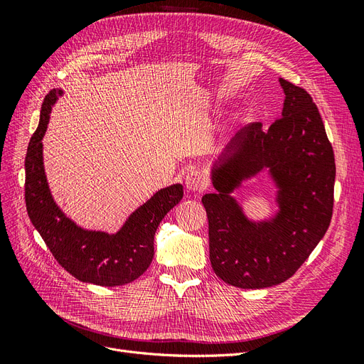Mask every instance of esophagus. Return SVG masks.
<instances>
[{
    "label": "esophagus",
    "instance_id": "1",
    "mask_svg": "<svg viewBox=\"0 0 364 364\" xmlns=\"http://www.w3.org/2000/svg\"><path fill=\"white\" fill-rule=\"evenodd\" d=\"M206 176L202 171L193 170L185 176V186L188 191H200L206 186Z\"/></svg>",
    "mask_w": 364,
    "mask_h": 364
}]
</instances>
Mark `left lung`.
I'll use <instances>...</instances> for the list:
<instances>
[{
    "label": "left lung",
    "instance_id": "obj_1",
    "mask_svg": "<svg viewBox=\"0 0 364 364\" xmlns=\"http://www.w3.org/2000/svg\"><path fill=\"white\" fill-rule=\"evenodd\" d=\"M279 119L241 129L209 167L215 188L202 197L209 259L220 279L238 289H267L293 277L333 217L336 162L323 121L305 90L279 79ZM266 172L277 209L252 219L233 194Z\"/></svg>",
    "mask_w": 364,
    "mask_h": 364
}]
</instances>
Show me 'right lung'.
Masks as SVG:
<instances>
[{"label": "right lung", "instance_id": "1", "mask_svg": "<svg viewBox=\"0 0 364 364\" xmlns=\"http://www.w3.org/2000/svg\"><path fill=\"white\" fill-rule=\"evenodd\" d=\"M63 94L53 90L43 98L39 126L26 156V205L33 226L60 266L75 279L117 287L139 278L155 255V234L162 218L183 197L182 183L165 186L132 213L117 232L86 229L65 214L54 200L43 167L42 139L50 114Z\"/></svg>", "mask_w": 364, "mask_h": 364}]
</instances>
